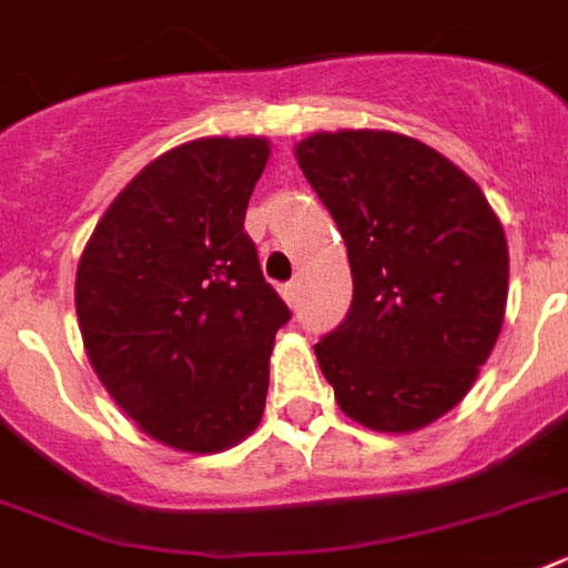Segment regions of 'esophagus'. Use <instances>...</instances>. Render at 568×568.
Segmentation results:
<instances>
[{"instance_id": "obj_1", "label": "esophagus", "mask_w": 568, "mask_h": 568, "mask_svg": "<svg viewBox=\"0 0 568 568\" xmlns=\"http://www.w3.org/2000/svg\"><path fill=\"white\" fill-rule=\"evenodd\" d=\"M283 300L288 303V306H297V303H300V283L283 285Z\"/></svg>"}]
</instances>
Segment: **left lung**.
I'll return each mask as SVG.
<instances>
[{"label":"left lung","instance_id":"1","mask_svg":"<svg viewBox=\"0 0 568 568\" xmlns=\"http://www.w3.org/2000/svg\"><path fill=\"white\" fill-rule=\"evenodd\" d=\"M300 172L347 244L353 306L315 344L335 403L364 428L405 435L469 394L508 306V239L478 183L394 131H321Z\"/></svg>","mask_w":568,"mask_h":568}]
</instances>
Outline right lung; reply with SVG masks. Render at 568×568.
Masks as SVG:
<instances>
[{
    "instance_id": "add662e5",
    "label": "right lung",
    "mask_w": 568,
    "mask_h": 568,
    "mask_svg": "<svg viewBox=\"0 0 568 568\" xmlns=\"http://www.w3.org/2000/svg\"><path fill=\"white\" fill-rule=\"evenodd\" d=\"M265 136H204L151 160L104 210L75 274L101 385L156 444L212 455L260 426L288 308L265 283L244 212Z\"/></svg>"
}]
</instances>
